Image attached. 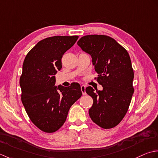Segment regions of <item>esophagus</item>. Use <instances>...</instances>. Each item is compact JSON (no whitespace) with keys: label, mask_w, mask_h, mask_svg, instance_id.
<instances>
[{"label":"esophagus","mask_w":158,"mask_h":158,"mask_svg":"<svg viewBox=\"0 0 158 158\" xmlns=\"http://www.w3.org/2000/svg\"><path fill=\"white\" fill-rule=\"evenodd\" d=\"M80 88H81V91H82V95H86V92H85L86 86H85V85H81V86H80Z\"/></svg>","instance_id":"obj_1"}]
</instances>
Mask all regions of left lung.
I'll use <instances>...</instances> for the list:
<instances>
[{
	"instance_id": "8db88e82",
	"label": "left lung",
	"mask_w": 158,
	"mask_h": 158,
	"mask_svg": "<svg viewBox=\"0 0 158 158\" xmlns=\"http://www.w3.org/2000/svg\"><path fill=\"white\" fill-rule=\"evenodd\" d=\"M77 44L91 56L98 73L97 81L103 86L102 91H95L91 86L86 88V93L93 99L89 110L90 117L102 128L114 127L127 113L134 91L130 55L114 39L106 35H86Z\"/></svg>"
}]
</instances>
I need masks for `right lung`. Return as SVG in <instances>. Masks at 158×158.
I'll return each mask as SVG.
<instances>
[{
	"instance_id": "1",
	"label": "right lung",
	"mask_w": 158,
	"mask_h": 158,
	"mask_svg": "<svg viewBox=\"0 0 158 158\" xmlns=\"http://www.w3.org/2000/svg\"><path fill=\"white\" fill-rule=\"evenodd\" d=\"M78 36H54L41 40L26 56L20 79L21 99L31 121L44 132L64 124L71 106L81 97L78 83L55 86L61 59Z\"/></svg>"
}]
</instances>
